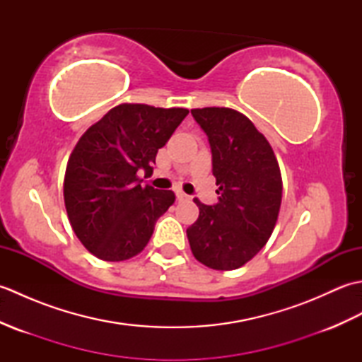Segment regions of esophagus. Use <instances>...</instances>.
<instances>
[{"mask_svg":"<svg viewBox=\"0 0 362 362\" xmlns=\"http://www.w3.org/2000/svg\"><path fill=\"white\" fill-rule=\"evenodd\" d=\"M175 196H177V199H179V201H187V199H189V196L183 193V191H180V189L177 191Z\"/></svg>","mask_w":362,"mask_h":362,"instance_id":"1","label":"esophagus"}]
</instances>
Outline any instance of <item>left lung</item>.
I'll use <instances>...</instances> for the list:
<instances>
[{
    "label": "left lung",
    "mask_w": 362,
    "mask_h": 362,
    "mask_svg": "<svg viewBox=\"0 0 362 362\" xmlns=\"http://www.w3.org/2000/svg\"><path fill=\"white\" fill-rule=\"evenodd\" d=\"M209 136L219 201L194 199L199 218L187 228L197 261L216 271L244 266L271 238L281 205V173L266 136L243 113L227 107L193 109Z\"/></svg>",
    "instance_id": "left-lung-1"
}]
</instances>
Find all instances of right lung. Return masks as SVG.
<instances>
[{"mask_svg":"<svg viewBox=\"0 0 362 362\" xmlns=\"http://www.w3.org/2000/svg\"><path fill=\"white\" fill-rule=\"evenodd\" d=\"M187 109L119 104L87 129L68 158L64 199L79 241L104 261H124L149 243L157 219L175 201L173 191L141 187L160 148Z\"/></svg>","mask_w":362,"mask_h":362,"instance_id":"add662e5","label":"right lung"}]
</instances>
